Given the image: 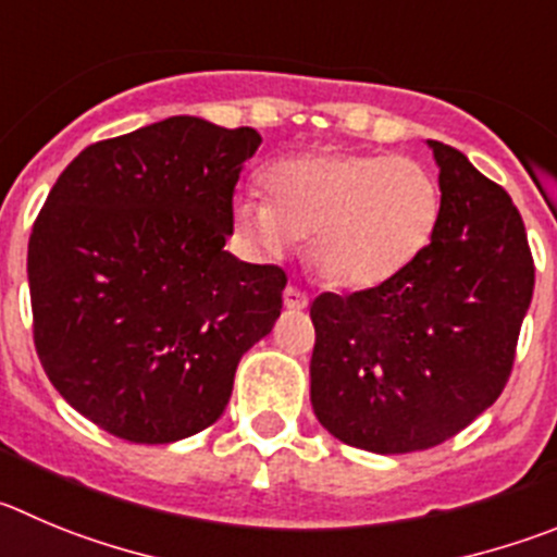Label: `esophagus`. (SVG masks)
<instances>
[{
    "instance_id": "34e87169",
    "label": "esophagus",
    "mask_w": 557,
    "mask_h": 557,
    "mask_svg": "<svg viewBox=\"0 0 557 557\" xmlns=\"http://www.w3.org/2000/svg\"><path fill=\"white\" fill-rule=\"evenodd\" d=\"M283 302H285V308H288V310H305L310 305V299H308V294H305L302 288L288 285V288H285V294H283Z\"/></svg>"
}]
</instances>
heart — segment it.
Masks as SVG:
<instances>
[{"label": "heart", "instance_id": "b5f03b06", "mask_svg": "<svg viewBox=\"0 0 557 557\" xmlns=\"http://www.w3.org/2000/svg\"><path fill=\"white\" fill-rule=\"evenodd\" d=\"M267 197L233 202L238 231L263 252L308 238L315 272L337 288H371L396 277L429 247L443 214L434 170L412 156L310 150L274 161Z\"/></svg>", "mask_w": 557, "mask_h": 557}]
</instances>
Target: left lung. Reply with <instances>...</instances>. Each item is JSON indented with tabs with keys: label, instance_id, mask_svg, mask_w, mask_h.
<instances>
[{
	"label": "left lung",
	"instance_id": "left-lung-1",
	"mask_svg": "<svg viewBox=\"0 0 557 557\" xmlns=\"http://www.w3.org/2000/svg\"><path fill=\"white\" fill-rule=\"evenodd\" d=\"M429 148L443 189L429 247L396 277L310 305L315 418L371 454L434 448L497 401L536 283L508 191L461 150Z\"/></svg>",
	"mask_w": 557,
	"mask_h": 557
}]
</instances>
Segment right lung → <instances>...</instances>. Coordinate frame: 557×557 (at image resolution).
<instances>
[{"label":"right lung","mask_w":557,"mask_h":557,"mask_svg":"<svg viewBox=\"0 0 557 557\" xmlns=\"http://www.w3.org/2000/svg\"><path fill=\"white\" fill-rule=\"evenodd\" d=\"M258 145L255 128L178 114L85 148L46 197L27 255L35 349L109 434L168 445L208 429L272 332L288 277L225 249Z\"/></svg>","instance_id":"obj_1"}]
</instances>
